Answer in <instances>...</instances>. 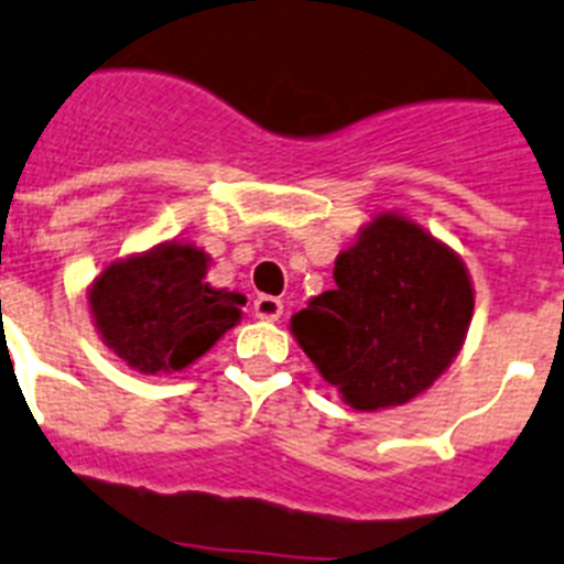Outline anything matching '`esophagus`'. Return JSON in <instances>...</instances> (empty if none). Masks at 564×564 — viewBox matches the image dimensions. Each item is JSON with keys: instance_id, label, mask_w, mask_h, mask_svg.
Returning <instances> with one entry per match:
<instances>
[{"instance_id": "esophagus-1", "label": "esophagus", "mask_w": 564, "mask_h": 564, "mask_svg": "<svg viewBox=\"0 0 564 564\" xmlns=\"http://www.w3.org/2000/svg\"><path fill=\"white\" fill-rule=\"evenodd\" d=\"M253 311L259 319L276 323L279 316H282V311H285V305H282V300H276V296H259V300L253 302Z\"/></svg>"}]
</instances>
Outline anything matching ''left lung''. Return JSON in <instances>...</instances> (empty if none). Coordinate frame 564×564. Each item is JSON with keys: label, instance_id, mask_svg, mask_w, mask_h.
<instances>
[{"label": "left lung", "instance_id": "8db88e82", "mask_svg": "<svg viewBox=\"0 0 564 564\" xmlns=\"http://www.w3.org/2000/svg\"><path fill=\"white\" fill-rule=\"evenodd\" d=\"M334 282L291 316V334L348 406H403L453 366L476 288L464 259L415 218L371 216L339 250Z\"/></svg>", "mask_w": 564, "mask_h": 564}]
</instances>
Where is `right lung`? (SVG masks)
<instances>
[{"label":"right lung","instance_id":"right-lung-1","mask_svg":"<svg viewBox=\"0 0 564 564\" xmlns=\"http://www.w3.org/2000/svg\"><path fill=\"white\" fill-rule=\"evenodd\" d=\"M209 253L161 241L115 259L86 288L88 314L111 355L141 375L193 366L241 319L245 296L204 282Z\"/></svg>","mask_w":564,"mask_h":564}]
</instances>
